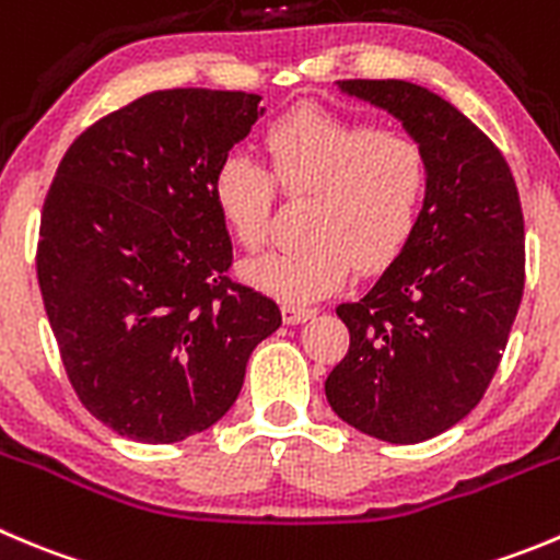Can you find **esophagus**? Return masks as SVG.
Segmentation results:
<instances>
[{
  "label": "esophagus",
  "instance_id": "1",
  "mask_svg": "<svg viewBox=\"0 0 560 560\" xmlns=\"http://www.w3.org/2000/svg\"><path fill=\"white\" fill-rule=\"evenodd\" d=\"M317 310L312 306H295V304H284L281 306V317H284L287 326H298V323H306L310 317H315Z\"/></svg>",
  "mask_w": 560,
  "mask_h": 560
}]
</instances>
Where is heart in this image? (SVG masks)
I'll return each mask as SVG.
<instances>
[{
    "instance_id": "b5f03b06",
    "label": "heart",
    "mask_w": 560,
    "mask_h": 560,
    "mask_svg": "<svg viewBox=\"0 0 560 560\" xmlns=\"http://www.w3.org/2000/svg\"><path fill=\"white\" fill-rule=\"evenodd\" d=\"M270 174L248 154H226L212 174V201L240 248L259 250L284 196L310 198V240L245 265V279L304 304L328 295L353 270L381 273L400 259L431 196V160L420 140L323 109H295L265 135Z\"/></svg>"
}]
</instances>
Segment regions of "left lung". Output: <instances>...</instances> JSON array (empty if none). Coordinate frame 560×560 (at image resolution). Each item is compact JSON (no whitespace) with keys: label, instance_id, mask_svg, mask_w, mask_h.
Returning a JSON list of instances; mask_svg holds the SVG:
<instances>
[{"label":"left lung","instance_id":"left-lung-1","mask_svg":"<svg viewBox=\"0 0 560 560\" xmlns=\"http://www.w3.org/2000/svg\"><path fill=\"white\" fill-rule=\"evenodd\" d=\"M386 109L431 160L420 229L357 304L326 398L348 425L415 445L469 415L492 384L525 290V218L509 162L467 115L404 80H339Z\"/></svg>","mask_w":560,"mask_h":560}]
</instances>
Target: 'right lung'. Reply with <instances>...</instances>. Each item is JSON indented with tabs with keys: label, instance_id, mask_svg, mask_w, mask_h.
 <instances>
[{
	"label": "right lung",
	"instance_id": "add662e5",
	"mask_svg": "<svg viewBox=\"0 0 560 560\" xmlns=\"http://www.w3.org/2000/svg\"><path fill=\"white\" fill-rule=\"evenodd\" d=\"M262 96L174 88L98 118L57 165L38 284L77 398L104 425L171 445L215 425L279 306L229 279L218 162Z\"/></svg>",
	"mask_w": 560,
	"mask_h": 560
}]
</instances>
